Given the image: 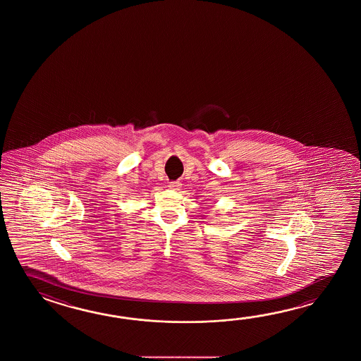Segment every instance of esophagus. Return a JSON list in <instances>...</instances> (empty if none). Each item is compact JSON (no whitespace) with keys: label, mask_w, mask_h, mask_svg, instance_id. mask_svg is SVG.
<instances>
[{"label":"esophagus","mask_w":361,"mask_h":361,"mask_svg":"<svg viewBox=\"0 0 361 361\" xmlns=\"http://www.w3.org/2000/svg\"><path fill=\"white\" fill-rule=\"evenodd\" d=\"M180 182H171V183L169 184L170 188H173V190H180Z\"/></svg>","instance_id":"esophagus-1"}]
</instances>
